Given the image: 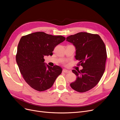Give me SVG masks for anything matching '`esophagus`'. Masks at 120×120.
I'll list each match as a JSON object with an SVG mask.
<instances>
[{"label":"esophagus","mask_w":120,"mask_h":120,"mask_svg":"<svg viewBox=\"0 0 120 120\" xmlns=\"http://www.w3.org/2000/svg\"><path fill=\"white\" fill-rule=\"evenodd\" d=\"M63 72H65V73H69L71 72V71L69 70H66V69H64V70H63Z\"/></svg>","instance_id":"34e87169"}]
</instances>
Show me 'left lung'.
<instances>
[{
    "instance_id": "8db88e82",
    "label": "left lung",
    "mask_w": 120,
    "mask_h": 120,
    "mask_svg": "<svg viewBox=\"0 0 120 120\" xmlns=\"http://www.w3.org/2000/svg\"><path fill=\"white\" fill-rule=\"evenodd\" d=\"M66 39L75 47V58L83 68L80 71H72L77 77L70 86L79 92L90 90L98 83L105 70L107 55L105 44L99 35L86 32L71 35Z\"/></svg>"
}]
</instances>
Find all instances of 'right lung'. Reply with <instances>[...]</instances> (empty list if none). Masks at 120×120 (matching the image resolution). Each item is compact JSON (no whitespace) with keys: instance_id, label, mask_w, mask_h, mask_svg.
I'll return each mask as SVG.
<instances>
[{"instance_id":"add662e5","label":"right lung","mask_w":120,"mask_h":120,"mask_svg":"<svg viewBox=\"0 0 120 120\" xmlns=\"http://www.w3.org/2000/svg\"><path fill=\"white\" fill-rule=\"evenodd\" d=\"M61 35L54 36L39 31L22 36L17 47L16 61L26 83L42 91L51 87L62 71L58 66L50 67L44 56L52 55L55 47L65 41Z\"/></svg>"}]
</instances>
